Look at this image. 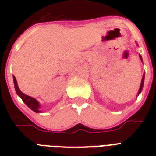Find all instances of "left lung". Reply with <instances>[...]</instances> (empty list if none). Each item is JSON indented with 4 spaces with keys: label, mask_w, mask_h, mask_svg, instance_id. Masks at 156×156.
<instances>
[{
    "label": "left lung",
    "mask_w": 156,
    "mask_h": 156,
    "mask_svg": "<svg viewBox=\"0 0 156 156\" xmlns=\"http://www.w3.org/2000/svg\"><path fill=\"white\" fill-rule=\"evenodd\" d=\"M139 57H140L141 61H143V59H142V56H141V55H139ZM144 77H145V74H143V78H142V82H141L140 88H139V90H138V95H139V94H140V93H141V91H142V90H143V83H144Z\"/></svg>",
    "instance_id": "1"
}]
</instances>
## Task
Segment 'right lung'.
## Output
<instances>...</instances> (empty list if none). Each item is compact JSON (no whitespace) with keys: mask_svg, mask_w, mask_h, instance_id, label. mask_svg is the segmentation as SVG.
<instances>
[{"mask_svg":"<svg viewBox=\"0 0 156 156\" xmlns=\"http://www.w3.org/2000/svg\"><path fill=\"white\" fill-rule=\"evenodd\" d=\"M13 83H14V88H15L16 93H17V95L19 96V97L23 100V101L27 104V106H28V108H30L31 110H33L35 112H40V103L38 102L37 100L34 99V98L30 97L29 95H25L24 93H23L19 90V88H18V83H17V80H16V78L14 76H13Z\"/></svg>","mask_w":156,"mask_h":156,"instance_id":"obj_1","label":"right lung"}]
</instances>
